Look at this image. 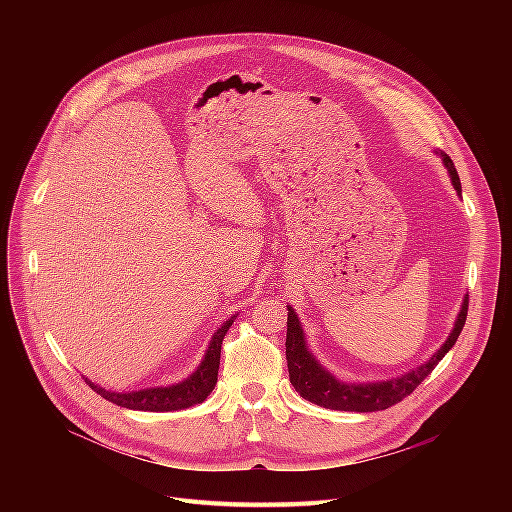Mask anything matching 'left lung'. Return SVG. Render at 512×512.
I'll use <instances>...</instances> for the list:
<instances>
[{"mask_svg":"<svg viewBox=\"0 0 512 512\" xmlns=\"http://www.w3.org/2000/svg\"><path fill=\"white\" fill-rule=\"evenodd\" d=\"M437 156L442 158L444 166L448 168L452 186L456 188L458 196H462V184L460 176L454 168V162L448 154L437 150ZM468 316V296H464L460 314L454 322V328L448 336V340L440 346L427 362L419 364V367L407 371L401 377L377 381V383H346L336 379L328 369H324L320 360L312 354L306 342L304 328L300 324L298 314L294 308L287 306V338H285V358H287V371H289V383L294 389L308 399L310 403H316L326 409L334 411H356V413H369V411H383L393 407L395 403L403 401L407 395H411L417 385L437 367L448 350L456 344Z\"/></svg>","mask_w":512,"mask_h":512,"instance_id":"obj_1","label":"left lung"}]
</instances>
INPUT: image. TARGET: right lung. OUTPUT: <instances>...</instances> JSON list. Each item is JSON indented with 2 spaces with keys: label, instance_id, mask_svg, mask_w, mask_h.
I'll use <instances>...</instances> for the list:
<instances>
[{
  "label": "right lung",
  "instance_id": "add662e5",
  "mask_svg": "<svg viewBox=\"0 0 512 512\" xmlns=\"http://www.w3.org/2000/svg\"><path fill=\"white\" fill-rule=\"evenodd\" d=\"M235 320H237V314L231 316L227 322H223V326L212 334L210 344L204 352V358L200 360L196 371L180 383H174V385H168V387H150V389L117 393V391H107V389L99 387L97 383H93L89 379H85V381L103 399H107V401H111L119 407L133 409V411H160V413H164V411H180V409H188L192 405H198L212 393V389L216 385L218 364H221L223 338L227 336V332H229V328L233 326Z\"/></svg>",
  "mask_w": 512,
  "mask_h": 512
}]
</instances>
